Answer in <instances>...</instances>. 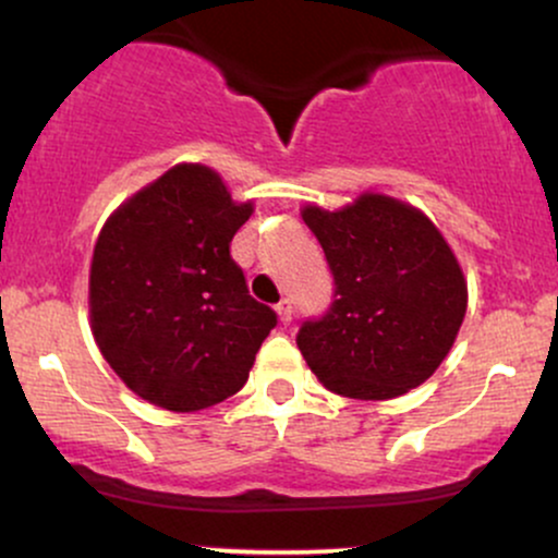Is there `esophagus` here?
<instances>
[{
    "instance_id": "1",
    "label": "esophagus",
    "mask_w": 558,
    "mask_h": 558,
    "mask_svg": "<svg viewBox=\"0 0 558 558\" xmlns=\"http://www.w3.org/2000/svg\"><path fill=\"white\" fill-rule=\"evenodd\" d=\"M275 310H278V317H280V323H283V325L291 323V317H293V306H291V299H283V301H280L278 306H275Z\"/></svg>"
}]
</instances>
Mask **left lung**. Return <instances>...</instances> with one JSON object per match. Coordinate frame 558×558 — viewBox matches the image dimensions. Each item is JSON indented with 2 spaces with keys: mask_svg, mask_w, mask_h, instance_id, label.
I'll return each instance as SVG.
<instances>
[{
  "mask_svg": "<svg viewBox=\"0 0 558 558\" xmlns=\"http://www.w3.org/2000/svg\"><path fill=\"white\" fill-rule=\"evenodd\" d=\"M323 246L332 301L304 319L296 343L332 393L396 399L446 360L466 312L462 267L420 209L364 194L338 213L306 207Z\"/></svg>",
  "mask_w": 558,
  "mask_h": 558,
  "instance_id": "left-lung-1",
  "label": "left lung"
}]
</instances>
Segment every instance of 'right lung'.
<instances>
[{"label":"right lung","mask_w":558,"mask_h":558,"mask_svg":"<svg viewBox=\"0 0 558 558\" xmlns=\"http://www.w3.org/2000/svg\"><path fill=\"white\" fill-rule=\"evenodd\" d=\"M248 215L217 172L178 165L101 228L88 280L94 338L141 399L196 412L246 383L278 325L230 257Z\"/></svg>","instance_id":"obj_1"}]
</instances>
